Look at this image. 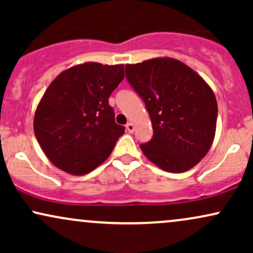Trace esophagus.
Masks as SVG:
<instances>
[{
    "label": "esophagus",
    "mask_w": 253,
    "mask_h": 253,
    "mask_svg": "<svg viewBox=\"0 0 253 253\" xmlns=\"http://www.w3.org/2000/svg\"><path fill=\"white\" fill-rule=\"evenodd\" d=\"M126 129L128 130L129 133H133V130H134V125H133L132 123H127V125H126Z\"/></svg>",
    "instance_id": "esophagus-1"
}]
</instances>
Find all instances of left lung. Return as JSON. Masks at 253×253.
<instances>
[{
  "label": "left lung",
  "instance_id": "left-lung-1",
  "mask_svg": "<svg viewBox=\"0 0 253 253\" xmlns=\"http://www.w3.org/2000/svg\"><path fill=\"white\" fill-rule=\"evenodd\" d=\"M126 77L144 100L153 128L140 149L168 172H184L208 153L216 129L213 90L193 69L169 57L127 64Z\"/></svg>",
  "mask_w": 253,
  "mask_h": 253
}]
</instances>
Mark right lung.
I'll return each mask as SVG.
<instances>
[{"label": "right lung", "mask_w": 253, "mask_h": 253, "mask_svg": "<svg viewBox=\"0 0 253 253\" xmlns=\"http://www.w3.org/2000/svg\"><path fill=\"white\" fill-rule=\"evenodd\" d=\"M125 77L124 64L88 62L60 72L34 114V133L46 157L70 175H85L108 158L125 127L108 98Z\"/></svg>", "instance_id": "add662e5"}]
</instances>
